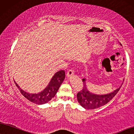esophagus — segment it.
Here are the masks:
<instances>
[{
  "label": "esophagus",
  "mask_w": 134,
  "mask_h": 134,
  "mask_svg": "<svg viewBox=\"0 0 134 134\" xmlns=\"http://www.w3.org/2000/svg\"><path fill=\"white\" fill-rule=\"evenodd\" d=\"M74 73L72 70H69L67 73V78H70V77H72V76L74 75Z\"/></svg>",
  "instance_id": "1"
}]
</instances>
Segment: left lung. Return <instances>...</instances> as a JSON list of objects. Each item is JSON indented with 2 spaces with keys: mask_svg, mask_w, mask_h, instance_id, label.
<instances>
[{
  "mask_svg": "<svg viewBox=\"0 0 134 134\" xmlns=\"http://www.w3.org/2000/svg\"><path fill=\"white\" fill-rule=\"evenodd\" d=\"M120 45L122 46L121 43ZM82 81L83 87L82 90L77 93V100L83 108L87 109H96L107 104L118 93L123 83H122L119 88L112 92L107 94H98L93 93L88 90L86 83L87 79H83Z\"/></svg>",
  "mask_w": 134,
  "mask_h": 134,
  "instance_id": "left-lung-1",
  "label": "left lung"
}]
</instances>
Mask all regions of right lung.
I'll return each mask as SVG.
<instances>
[{
  "label": "right lung",
  "instance_id": "obj_1",
  "mask_svg": "<svg viewBox=\"0 0 134 134\" xmlns=\"http://www.w3.org/2000/svg\"><path fill=\"white\" fill-rule=\"evenodd\" d=\"M65 71L63 70H59L57 72L48 85L43 91L39 92L38 93H30L22 90L18 85L16 83L14 80V82L17 88L19 89L20 93L25 96L26 99L31 101V102L35 103L37 104H43L48 103L52 98H54L57 93V91L65 79Z\"/></svg>",
  "mask_w": 134,
  "mask_h": 134
}]
</instances>
